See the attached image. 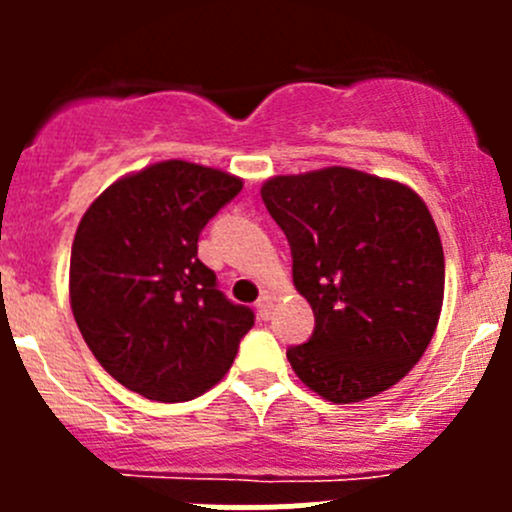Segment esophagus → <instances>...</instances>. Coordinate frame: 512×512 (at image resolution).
<instances>
[{"label": "esophagus", "mask_w": 512, "mask_h": 512, "mask_svg": "<svg viewBox=\"0 0 512 512\" xmlns=\"http://www.w3.org/2000/svg\"><path fill=\"white\" fill-rule=\"evenodd\" d=\"M257 314H260L262 319H270L272 314V294L270 292H262L260 299H257Z\"/></svg>", "instance_id": "34e87169"}]
</instances>
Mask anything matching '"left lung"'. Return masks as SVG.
<instances>
[{"label":"left lung","mask_w":512,"mask_h":512,"mask_svg":"<svg viewBox=\"0 0 512 512\" xmlns=\"http://www.w3.org/2000/svg\"><path fill=\"white\" fill-rule=\"evenodd\" d=\"M262 200L314 312L312 337L287 349L294 374L334 404L404 379L443 304V247L426 203L406 185L339 165L270 178Z\"/></svg>","instance_id":"obj_1"}]
</instances>
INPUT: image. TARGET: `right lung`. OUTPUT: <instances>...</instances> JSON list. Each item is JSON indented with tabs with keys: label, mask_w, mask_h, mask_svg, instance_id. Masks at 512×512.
Listing matches in <instances>:
<instances>
[{
	"label": "right lung",
	"mask_w": 512,
	"mask_h": 512,
	"mask_svg": "<svg viewBox=\"0 0 512 512\" xmlns=\"http://www.w3.org/2000/svg\"><path fill=\"white\" fill-rule=\"evenodd\" d=\"M240 190L223 170L163 160L116 180L81 218L71 309L98 364L126 389L190 401L235 361L255 312L220 292L198 237Z\"/></svg>",
	"instance_id": "add662e5"
}]
</instances>
